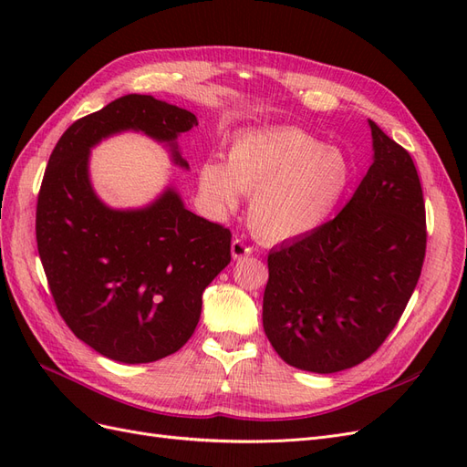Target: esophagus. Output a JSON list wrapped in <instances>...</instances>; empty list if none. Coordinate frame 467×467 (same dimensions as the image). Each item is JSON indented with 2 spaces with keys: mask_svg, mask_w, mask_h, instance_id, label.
<instances>
[{
  "mask_svg": "<svg viewBox=\"0 0 467 467\" xmlns=\"http://www.w3.org/2000/svg\"><path fill=\"white\" fill-rule=\"evenodd\" d=\"M253 253V249L244 242L242 237H235L232 242V257L234 259H244V257H249Z\"/></svg>",
  "mask_w": 467,
  "mask_h": 467,
  "instance_id": "esophagus-1",
  "label": "esophagus"
}]
</instances>
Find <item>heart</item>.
<instances>
[{
  "mask_svg": "<svg viewBox=\"0 0 467 467\" xmlns=\"http://www.w3.org/2000/svg\"><path fill=\"white\" fill-rule=\"evenodd\" d=\"M343 151L296 126L245 132L234 140L228 163L206 160L199 191L216 216H225L251 194L249 225L268 242L314 234L343 202L352 182Z\"/></svg>",
  "mask_w": 467,
  "mask_h": 467,
  "instance_id": "1",
  "label": "heart"
}]
</instances>
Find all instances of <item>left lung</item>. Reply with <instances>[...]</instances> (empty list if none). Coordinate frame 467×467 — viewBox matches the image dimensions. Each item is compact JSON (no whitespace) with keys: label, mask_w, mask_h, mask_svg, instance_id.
Here are the masks:
<instances>
[{"label":"left lung","mask_w":467,"mask_h":467,"mask_svg":"<svg viewBox=\"0 0 467 467\" xmlns=\"http://www.w3.org/2000/svg\"><path fill=\"white\" fill-rule=\"evenodd\" d=\"M368 124L372 165L347 206L314 234L268 253L263 327L298 370L333 374L372 357L398 325L425 261L415 163Z\"/></svg>","instance_id":"8db88e82"}]
</instances>
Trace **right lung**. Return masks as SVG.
<instances>
[{
	"mask_svg": "<svg viewBox=\"0 0 467 467\" xmlns=\"http://www.w3.org/2000/svg\"><path fill=\"white\" fill-rule=\"evenodd\" d=\"M196 124L187 109L124 95L69 126L48 160L36 204L38 255L67 327L110 360L155 362L189 341L204 288L232 261V234L192 214L173 185L146 206L110 208L91 185V150L140 132L189 169L177 138Z\"/></svg>",
	"mask_w": 467,
	"mask_h": 467,
	"instance_id": "obj_1",
	"label": "right lung"
}]
</instances>
